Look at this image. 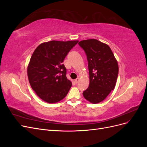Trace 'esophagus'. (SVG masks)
<instances>
[{
	"instance_id": "1",
	"label": "esophagus",
	"mask_w": 147,
	"mask_h": 147,
	"mask_svg": "<svg viewBox=\"0 0 147 147\" xmlns=\"http://www.w3.org/2000/svg\"><path fill=\"white\" fill-rule=\"evenodd\" d=\"M79 81H80V79H79L78 78H76V79L75 80V83H77Z\"/></svg>"
}]
</instances>
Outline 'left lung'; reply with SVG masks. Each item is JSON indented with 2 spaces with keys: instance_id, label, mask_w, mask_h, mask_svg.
<instances>
[{
  "instance_id": "1",
  "label": "left lung",
  "mask_w": 147,
  "mask_h": 147,
  "mask_svg": "<svg viewBox=\"0 0 147 147\" xmlns=\"http://www.w3.org/2000/svg\"><path fill=\"white\" fill-rule=\"evenodd\" d=\"M85 52L90 74L89 87L84 91V98L92 104L104 100L114 90L118 75V65L110 48L96 39L78 43Z\"/></svg>"
}]
</instances>
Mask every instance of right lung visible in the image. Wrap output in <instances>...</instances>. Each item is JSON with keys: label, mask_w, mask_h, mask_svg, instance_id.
I'll use <instances>...</instances> for the list:
<instances>
[{"label": "right lung", "mask_w": 147, "mask_h": 147, "mask_svg": "<svg viewBox=\"0 0 147 147\" xmlns=\"http://www.w3.org/2000/svg\"><path fill=\"white\" fill-rule=\"evenodd\" d=\"M78 40H52L40 44L31 56L28 68L32 90L43 100L56 103L63 99L72 86L63 63Z\"/></svg>", "instance_id": "add662e5"}]
</instances>
